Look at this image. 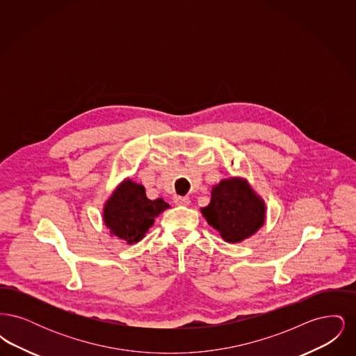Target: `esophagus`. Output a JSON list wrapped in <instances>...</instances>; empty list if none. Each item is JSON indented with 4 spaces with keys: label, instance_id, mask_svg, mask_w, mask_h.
Segmentation results:
<instances>
[{
    "label": "esophagus",
    "instance_id": "obj_1",
    "mask_svg": "<svg viewBox=\"0 0 356 356\" xmlns=\"http://www.w3.org/2000/svg\"><path fill=\"white\" fill-rule=\"evenodd\" d=\"M189 197H186V196H177V197H175V204L176 205H180V207H186L189 204Z\"/></svg>",
    "mask_w": 356,
    "mask_h": 356
}]
</instances>
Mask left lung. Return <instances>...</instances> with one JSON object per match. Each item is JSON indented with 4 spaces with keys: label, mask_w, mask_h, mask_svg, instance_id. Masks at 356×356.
<instances>
[{
    "label": "left lung",
    "mask_w": 356,
    "mask_h": 356,
    "mask_svg": "<svg viewBox=\"0 0 356 356\" xmlns=\"http://www.w3.org/2000/svg\"><path fill=\"white\" fill-rule=\"evenodd\" d=\"M266 202L244 177L222 179L212 186L211 202L202 208L207 222L227 243H241L254 235L266 221Z\"/></svg>",
    "instance_id": "obj_1"
}]
</instances>
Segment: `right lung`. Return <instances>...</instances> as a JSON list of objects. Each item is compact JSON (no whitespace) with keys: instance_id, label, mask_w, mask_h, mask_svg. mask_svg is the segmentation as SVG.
<instances>
[{"instance_id":"right-lung-1","label":"right lung","mask_w":356,"mask_h":356,"mask_svg":"<svg viewBox=\"0 0 356 356\" xmlns=\"http://www.w3.org/2000/svg\"><path fill=\"white\" fill-rule=\"evenodd\" d=\"M168 208L163 199L149 200L144 186L127 177L104 203L102 221L111 236L134 244L145 237L154 219Z\"/></svg>"}]
</instances>
